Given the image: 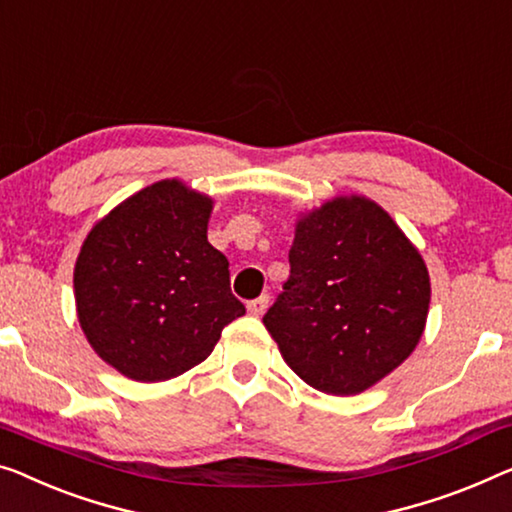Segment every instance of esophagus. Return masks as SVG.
<instances>
[{
	"label": "esophagus",
	"mask_w": 512,
	"mask_h": 512,
	"mask_svg": "<svg viewBox=\"0 0 512 512\" xmlns=\"http://www.w3.org/2000/svg\"><path fill=\"white\" fill-rule=\"evenodd\" d=\"M266 308H269V294H262V296H257V299L248 301L250 315H264Z\"/></svg>",
	"instance_id": "esophagus-1"
}]
</instances>
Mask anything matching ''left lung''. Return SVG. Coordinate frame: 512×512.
Wrapping results in <instances>:
<instances>
[{
    "mask_svg": "<svg viewBox=\"0 0 512 512\" xmlns=\"http://www.w3.org/2000/svg\"><path fill=\"white\" fill-rule=\"evenodd\" d=\"M427 305L430 276L393 218L365 197H338L296 225L264 326L305 384L354 395L414 352Z\"/></svg>",
    "mask_w": 512,
    "mask_h": 512,
    "instance_id": "left-lung-1",
    "label": "left lung"
}]
</instances>
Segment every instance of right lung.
<instances>
[{
	"label": "right lung",
	"instance_id": "right-lung-1",
	"mask_svg": "<svg viewBox=\"0 0 512 512\" xmlns=\"http://www.w3.org/2000/svg\"><path fill=\"white\" fill-rule=\"evenodd\" d=\"M209 213V197L158 181L89 232L73 276L78 317L121 375H183L246 312L230 289V262L207 241Z\"/></svg>",
	"mask_w": 512,
	"mask_h": 512
}]
</instances>
